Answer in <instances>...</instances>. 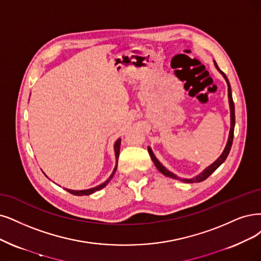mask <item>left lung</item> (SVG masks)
<instances>
[{
  "label": "left lung",
  "mask_w": 261,
  "mask_h": 261,
  "mask_svg": "<svg viewBox=\"0 0 261 261\" xmlns=\"http://www.w3.org/2000/svg\"><path fill=\"white\" fill-rule=\"evenodd\" d=\"M214 63H215V66H216V69L223 74V76L225 77V80H226V82H227V84H228V98H229V104H230V115H231V128H230V134H229V139H228V143H227V145H226V148H225V150H224V152L221 153L220 155V157L213 163V165H211L210 167H207L203 172L201 173V174H199L198 176H196L195 178H190V179H185V178H179V177H177L175 174H173V173H171L169 170H167L165 167H163L161 163L157 160V158L155 157V155H153L152 153V151H151V149L150 148H148V152H149V156H150V158H151V160L153 161V163H155V166L157 167V169L162 173L163 175H166V176H169V177H171V178H174V179H179V180H181V181H185V182H199V181H202V180H204V179H206L212 173H213L220 165L221 163H223L226 159H227V157H228V155H229V152H230V149H231V146H232V142H233V133H234V124H236V115H234V103H233V100H232V93H231V87H230V83H229V81H228V79H227V76H226V74L223 72V71H220L219 70V67H218V65H217V63L214 61Z\"/></svg>",
  "instance_id": "8db88e82"
}]
</instances>
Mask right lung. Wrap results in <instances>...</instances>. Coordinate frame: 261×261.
<instances>
[{"label":"right lung","mask_w":261,"mask_h":261,"mask_svg":"<svg viewBox=\"0 0 261 261\" xmlns=\"http://www.w3.org/2000/svg\"><path fill=\"white\" fill-rule=\"evenodd\" d=\"M120 142H121V140L119 139V140L116 141V143H115V147H114V148H115V155H116V167H115V169H114L113 174L110 176V178H109L108 180L104 181L103 184H101V185H99V186H96V187H94V188H91V189H87V190H70V189H66V191H69L70 194H72V195H74V196H88V195L93 194V192H95L96 190H100V189H102L103 187H105L106 184H108V182L111 180V178L113 177L114 173L116 172V169H117V162H118L119 150H120Z\"/></svg>","instance_id":"right-lung-1"}]
</instances>
